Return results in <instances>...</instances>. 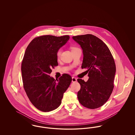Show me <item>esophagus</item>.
Here are the masks:
<instances>
[{"label":"esophagus","mask_w":135,"mask_h":135,"mask_svg":"<svg viewBox=\"0 0 135 135\" xmlns=\"http://www.w3.org/2000/svg\"><path fill=\"white\" fill-rule=\"evenodd\" d=\"M76 81H77V79L75 77H72V83H75Z\"/></svg>","instance_id":"esophagus-1"}]
</instances>
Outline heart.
I'll use <instances>...</instances> for the list:
<instances>
[{"label": "heart", "mask_w": 135, "mask_h": 135, "mask_svg": "<svg viewBox=\"0 0 135 135\" xmlns=\"http://www.w3.org/2000/svg\"><path fill=\"white\" fill-rule=\"evenodd\" d=\"M61 49H59V50H58V51H57V54L58 57L60 56V55H61Z\"/></svg>", "instance_id": "b5f03b06"}]
</instances>
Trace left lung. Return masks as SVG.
<instances>
[{
  "mask_svg": "<svg viewBox=\"0 0 135 135\" xmlns=\"http://www.w3.org/2000/svg\"><path fill=\"white\" fill-rule=\"evenodd\" d=\"M80 45L84 58L81 68L86 69V82L77 79L81 88L77 93L80 103L88 108L100 107L109 99L114 88L116 66L106 45L96 36L85 34L73 36Z\"/></svg>",
  "mask_w": 135,
  "mask_h": 135,
  "instance_id": "left-lung-1",
  "label": "left lung"
}]
</instances>
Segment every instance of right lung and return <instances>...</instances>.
<instances>
[{"mask_svg": "<svg viewBox=\"0 0 135 135\" xmlns=\"http://www.w3.org/2000/svg\"><path fill=\"white\" fill-rule=\"evenodd\" d=\"M69 38L40 36L32 40L25 52L21 65L24 89L32 104L41 111L57 109L72 81L67 74L57 80L50 76L51 68L58 65L57 51Z\"/></svg>", "mask_w": 135, "mask_h": 135, "instance_id": "add662e5", "label": "right lung"}]
</instances>
